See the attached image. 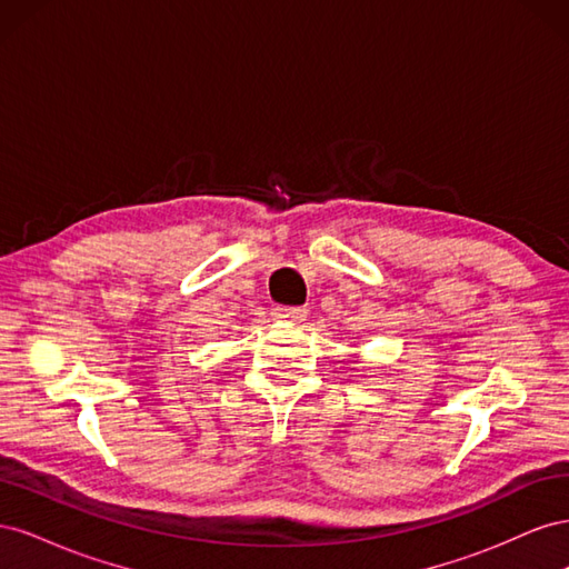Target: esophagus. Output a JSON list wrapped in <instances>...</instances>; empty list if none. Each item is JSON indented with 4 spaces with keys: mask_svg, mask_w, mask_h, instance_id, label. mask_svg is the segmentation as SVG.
<instances>
[{
    "mask_svg": "<svg viewBox=\"0 0 569 569\" xmlns=\"http://www.w3.org/2000/svg\"><path fill=\"white\" fill-rule=\"evenodd\" d=\"M272 320L274 322H289V325H297V322H301V320H306V316H308V311L306 308H301V306H297V308H289V306H278V308H272Z\"/></svg>",
    "mask_w": 569,
    "mask_h": 569,
    "instance_id": "obj_1",
    "label": "esophagus"
}]
</instances>
